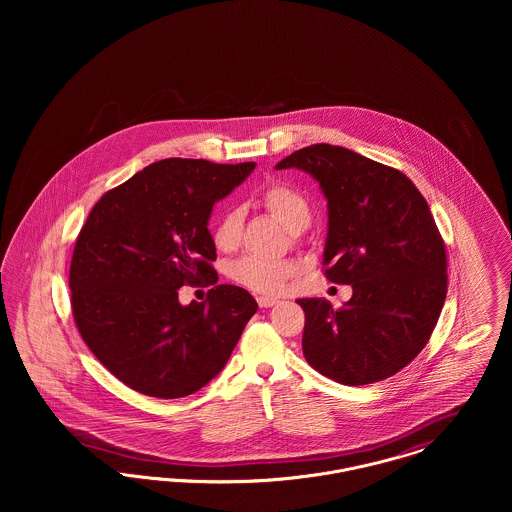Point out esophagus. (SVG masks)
<instances>
[{
    "label": "esophagus",
    "mask_w": 512,
    "mask_h": 512,
    "mask_svg": "<svg viewBox=\"0 0 512 512\" xmlns=\"http://www.w3.org/2000/svg\"><path fill=\"white\" fill-rule=\"evenodd\" d=\"M257 303L261 309H268V307H274L278 303V299L274 297H257Z\"/></svg>",
    "instance_id": "34e87169"
}]
</instances>
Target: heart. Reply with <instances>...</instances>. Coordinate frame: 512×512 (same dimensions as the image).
<instances>
[{"instance_id": "obj_1", "label": "heart", "mask_w": 512, "mask_h": 512, "mask_svg": "<svg viewBox=\"0 0 512 512\" xmlns=\"http://www.w3.org/2000/svg\"><path fill=\"white\" fill-rule=\"evenodd\" d=\"M261 203L272 217L280 220L288 230L301 232L311 222V205L307 197L292 186L274 184L261 194ZM244 215L238 207L226 209L213 228V242L220 251H234L242 240ZM299 267L290 259H267L247 255L230 265V278L247 290L265 295L284 292Z\"/></svg>"}]
</instances>
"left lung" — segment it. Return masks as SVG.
<instances>
[{
    "mask_svg": "<svg viewBox=\"0 0 512 512\" xmlns=\"http://www.w3.org/2000/svg\"><path fill=\"white\" fill-rule=\"evenodd\" d=\"M309 172L328 199L324 274L351 299H297L303 355L343 386L386 380L424 349L447 295L445 244L426 199L397 169L315 144L276 165Z\"/></svg>",
    "mask_w": 512,
    "mask_h": 512,
    "instance_id": "obj_1",
    "label": "left lung"
}]
</instances>
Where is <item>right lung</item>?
Masks as SVG:
<instances>
[{
	"label": "right lung",
	"mask_w": 512,
	"mask_h": 512,
	"mask_svg": "<svg viewBox=\"0 0 512 512\" xmlns=\"http://www.w3.org/2000/svg\"><path fill=\"white\" fill-rule=\"evenodd\" d=\"M255 163L163 159L101 195L74 245L76 328L122 384L159 399L192 395L230 359L255 315L244 288L219 284L180 305L182 286L219 280L207 222Z\"/></svg>",
	"instance_id": "add662e5"
}]
</instances>
